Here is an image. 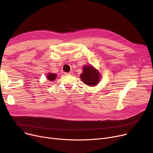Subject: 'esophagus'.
Returning <instances> with one entry per match:
<instances>
[{"label":"esophagus","mask_w":153,"mask_h":153,"mask_svg":"<svg viewBox=\"0 0 153 153\" xmlns=\"http://www.w3.org/2000/svg\"><path fill=\"white\" fill-rule=\"evenodd\" d=\"M64 74L65 75H68V76H72L73 74L72 72H64Z\"/></svg>","instance_id":"1"}]
</instances>
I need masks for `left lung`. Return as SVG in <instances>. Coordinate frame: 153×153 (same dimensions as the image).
I'll return each instance as SVG.
<instances>
[{
    "mask_svg": "<svg viewBox=\"0 0 153 153\" xmlns=\"http://www.w3.org/2000/svg\"><path fill=\"white\" fill-rule=\"evenodd\" d=\"M101 77V74L97 69L92 65L84 66L82 73L80 75L81 81L86 85L90 87L97 85Z\"/></svg>",
    "mask_w": 153,
    "mask_h": 153,
    "instance_id": "1",
    "label": "left lung"
}]
</instances>
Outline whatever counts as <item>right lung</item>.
<instances>
[{
	"label": "right lung",
	"instance_id": "right-lung-1",
	"mask_svg": "<svg viewBox=\"0 0 153 153\" xmlns=\"http://www.w3.org/2000/svg\"><path fill=\"white\" fill-rule=\"evenodd\" d=\"M56 77H57V75H56V74L51 73V72H50V73H48V74L46 75V77H47L48 80H49V81H51V82L54 81V80L56 79Z\"/></svg>",
	"mask_w": 153,
	"mask_h": 153
}]
</instances>
